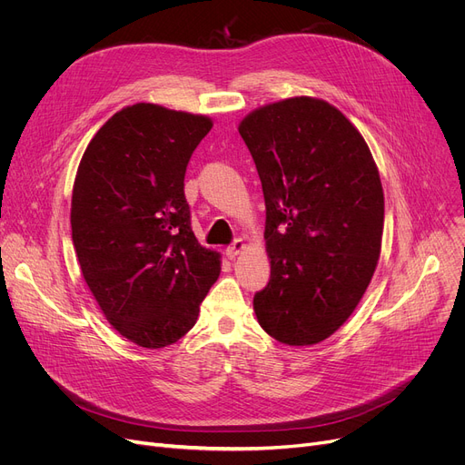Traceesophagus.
I'll return each instance as SVG.
<instances>
[{"label": "esophagus", "instance_id": "obj_1", "mask_svg": "<svg viewBox=\"0 0 465 465\" xmlns=\"http://www.w3.org/2000/svg\"><path fill=\"white\" fill-rule=\"evenodd\" d=\"M245 249H247V242L242 241V239H235V241L232 242V245L226 249V256H228L230 260H233L237 254H241Z\"/></svg>", "mask_w": 465, "mask_h": 465}]
</instances>
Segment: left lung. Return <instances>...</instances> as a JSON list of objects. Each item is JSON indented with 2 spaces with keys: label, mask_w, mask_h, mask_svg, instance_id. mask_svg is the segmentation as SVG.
I'll return each instance as SVG.
<instances>
[{
  "label": "left lung",
  "mask_w": 465,
  "mask_h": 465,
  "mask_svg": "<svg viewBox=\"0 0 465 465\" xmlns=\"http://www.w3.org/2000/svg\"><path fill=\"white\" fill-rule=\"evenodd\" d=\"M265 200V333L290 347L328 339L368 290L381 256L384 193L368 143L319 97L267 104L239 122Z\"/></svg>",
  "instance_id": "left-lung-1"
}]
</instances>
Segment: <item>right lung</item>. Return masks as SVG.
<instances>
[{"label": "right lung", "instance_id": "1", "mask_svg": "<svg viewBox=\"0 0 465 465\" xmlns=\"http://www.w3.org/2000/svg\"><path fill=\"white\" fill-rule=\"evenodd\" d=\"M213 128L205 114L135 104L88 143L71 195L83 277L109 324L143 349L173 345L198 321L220 254L190 226L184 173Z\"/></svg>", "mask_w": 465, "mask_h": 465}]
</instances>
